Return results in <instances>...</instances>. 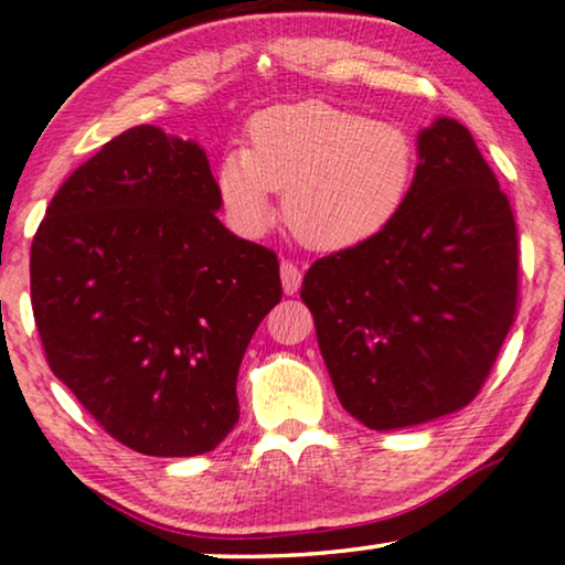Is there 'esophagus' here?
I'll list each match as a JSON object with an SVG mask.
<instances>
[{
    "mask_svg": "<svg viewBox=\"0 0 565 565\" xmlns=\"http://www.w3.org/2000/svg\"><path fill=\"white\" fill-rule=\"evenodd\" d=\"M281 284H284L286 294H297V289H299L301 271L297 264H291V260H281Z\"/></svg>",
    "mask_w": 565,
    "mask_h": 565,
    "instance_id": "esophagus-1",
    "label": "esophagus"
}]
</instances>
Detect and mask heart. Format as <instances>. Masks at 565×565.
<instances>
[{
    "instance_id": "1",
    "label": "heart",
    "mask_w": 565,
    "mask_h": 565,
    "mask_svg": "<svg viewBox=\"0 0 565 565\" xmlns=\"http://www.w3.org/2000/svg\"><path fill=\"white\" fill-rule=\"evenodd\" d=\"M419 171L415 132L392 120L309 99L256 113L243 153L217 166L227 217L245 235L284 220L307 248L348 250L379 237L407 210Z\"/></svg>"
}]
</instances>
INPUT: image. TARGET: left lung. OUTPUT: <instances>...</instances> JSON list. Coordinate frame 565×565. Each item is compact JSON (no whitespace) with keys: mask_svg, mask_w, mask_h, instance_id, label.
I'll return each instance as SVG.
<instances>
[{"mask_svg":"<svg viewBox=\"0 0 565 565\" xmlns=\"http://www.w3.org/2000/svg\"><path fill=\"white\" fill-rule=\"evenodd\" d=\"M417 146L402 217L301 284L338 399L371 430L466 407L518 315V225L494 171L450 117Z\"/></svg>","mask_w":565,"mask_h":565,"instance_id":"left-lung-1","label":"left lung"}]
</instances>
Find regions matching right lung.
I'll return each instance as SVG.
<instances>
[{
	"label": "right lung",
	"instance_id": "right-lung-1",
	"mask_svg": "<svg viewBox=\"0 0 565 565\" xmlns=\"http://www.w3.org/2000/svg\"><path fill=\"white\" fill-rule=\"evenodd\" d=\"M204 150L138 125L78 166L30 248L51 371L146 456H202L237 417V371L281 301L276 253L217 220Z\"/></svg>",
	"mask_w": 565,
	"mask_h": 565
}]
</instances>
